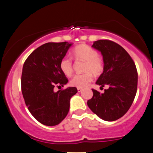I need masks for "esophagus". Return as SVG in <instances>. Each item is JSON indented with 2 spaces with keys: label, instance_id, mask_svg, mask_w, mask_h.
Returning <instances> with one entry per match:
<instances>
[{
  "label": "esophagus",
  "instance_id": "esophagus-1",
  "mask_svg": "<svg viewBox=\"0 0 153 153\" xmlns=\"http://www.w3.org/2000/svg\"><path fill=\"white\" fill-rule=\"evenodd\" d=\"M82 91V88H78V91L79 92V93H80Z\"/></svg>",
  "mask_w": 153,
  "mask_h": 153
}]
</instances>
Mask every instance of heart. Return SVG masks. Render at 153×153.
Masks as SVG:
<instances>
[{
  "label": "heart",
  "mask_w": 153,
  "mask_h": 153,
  "mask_svg": "<svg viewBox=\"0 0 153 153\" xmlns=\"http://www.w3.org/2000/svg\"><path fill=\"white\" fill-rule=\"evenodd\" d=\"M73 56L78 60L85 61V71L82 74H77L71 79V83L77 88H84L93 80V73L95 75H100L103 72L104 61L98 56L96 50L86 45L81 44L76 46L73 51ZM60 68L67 76H71L73 73V60L68 56H65L60 62Z\"/></svg>",
  "instance_id": "b5f03b06"
}]
</instances>
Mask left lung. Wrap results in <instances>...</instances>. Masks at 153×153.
Instances as JSON below:
<instances>
[{"mask_svg": "<svg viewBox=\"0 0 153 153\" xmlns=\"http://www.w3.org/2000/svg\"><path fill=\"white\" fill-rule=\"evenodd\" d=\"M92 47L101 52L104 70L95 83L109 88L100 93L92 89L88 100L92 111L105 121L120 118L132 105L137 88V71L133 60L122 46L109 40H99Z\"/></svg>", "mask_w": 153, "mask_h": 153, "instance_id": "8db88e82", "label": "left lung"}]
</instances>
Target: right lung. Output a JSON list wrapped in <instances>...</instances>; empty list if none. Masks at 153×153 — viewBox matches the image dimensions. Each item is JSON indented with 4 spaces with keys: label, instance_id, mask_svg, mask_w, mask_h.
Wrapping results in <instances>:
<instances>
[{
    "label": "right lung",
    "instance_id": "1",
    "mask_svg": "<svg viewBox=\"0 0 153 153\" xmlns=\"http://www.w3.org/2000/svg\"><path fill=\"white\" fill-rule=\"evenodd\" d=\"M72 44L68 42L47 43L36 48L23 64L21 91L30 113L47 126L61 123L70 109V100L76 94L75 87L55 92V86L68 82L60 68L61 59Z\"/></svg>",
    "mask_w": 153,
    "mask_h": 153
}]
</instances>
